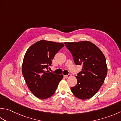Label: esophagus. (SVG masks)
<instances>
[{"label": "esophagus", "instance_id": "esophagus-1", "mask_svg": "<svg viewBox=\"0 0 121 121\" xmlns=\"http://www.w3.org/2000/svg\"><path fill=\"white\" fill-rule=\"evenodd\" d=\"M71 76V74H69L68 75H64V77L65 78H69Z\"/></svg>", "mask_w": 121, "mask_h": 121}]
</instances>
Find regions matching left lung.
Returning <instances> with one entry per match:
<instances>
[{
	"mask_svg": "<svg viewBox=\"0 0 121 121\" xmlns=\"http://www.w3.org/2000/svg\"><path fill=\"white\" fill-rule=\"evenodd\" d=\"M71 53L76 65L82 69L75 76L77 84L71 87L77 98L86 100L92 98L102 86L108 72L105 56L96 45L88 41L65 42Z\"/></svg>",
	"mask_w": 121,
	"mask_h": 121,
	"instance_id": "obj_1",
	"label": "left lung"
}]
</instances>
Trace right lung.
<instances>
[{"mask_svg":"<svg viewBox=\"0 0 121 121\" xmlns=\"http://www.w3.org/2000/svg\"><path fill=\"white\" fill-rule=\"evenodd\" d=\"M62 43L42 40L30 46L26 51L22 65V73L27 86L40 99L51 96L63 79L62 74L49 72V66L60 50Z\"/></svg>","mask_w":121,"mask_h":121,"instance_id":"right-lung-1","label":"right lung"}]
</instances>
